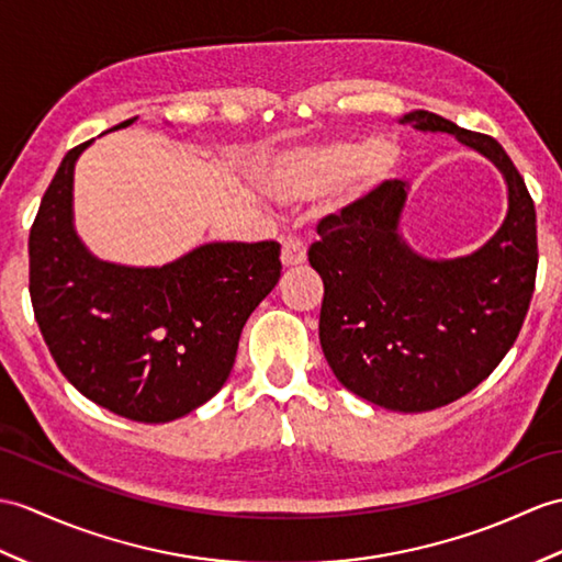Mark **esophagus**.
I'll list each match as a JSON object with an SVG mask.
<instances>
[{
    "label": "esophagus",
    "mask_w": 562,
    "mask_h": 562,
    "mask_svg": "<svg viewBox=\"0 0 562 562\" xmlns=\"http://www.w3.org/2000/svg\"><path fill=\"white\" fill-rule=\"evenodd\" d=\"M304 260H306V246L294 237H286L282 241V266L294 268V266H302Z\"/></svg>",
    "instance_id": "34e87169"
}]
</instances>
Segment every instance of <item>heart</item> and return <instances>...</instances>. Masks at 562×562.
<instances>
[{
	"label": "heart",
	"instance_id": "b5f03b06",
	"mask_svg": "<svg viewBox=\"0 0 562 562\" xmlns=\"http://www.w3.org/2000/svg\"><path fill=\"white\" fill-rule=\"evenodd\" d=\"M400 148L393 138L335 140L286 155L266 177V191L282 203L316 201L349 179L359 193L373 191L395 172Z\"/></svg>",
	"mask_w": 562,
	"mask_h": 562
}]
</instances>
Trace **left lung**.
Masks as SVG:
<instances>
[{
	"instance_id": "1",
	"label": "left lung",
	"mask_w": 562,
	"mask_h": 562,
	"mask_svg": "<svg viewBox=\"0 0 562 562\" xmlns=\"http://www.w3.org/2000/svg\"><path fill=\"white\" fill-rule=\"evenodd\" d=\"M402 124L452 134L488 158L507 184V215L479 251L430 260L402 239L407 181L318 222L308 263L323 278L318 337L337 381L393 412H430L460 400L515 345L537 282V211L495 138L414 110Z\"/></svg>"
}]
</instances>
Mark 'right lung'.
Returning a JSON list of instances; mask_svg holds the SVG:
<instances>
[{
  "label": "right lung",
  "instance_id": "1",
  "mask_svg": "<svg viewBox=\"0 0 562 562\" xmlns=\"http://www.w3.org/2000/svg\"><path fill=\"white\" fill-rule=\"evenodd\" d=\"M90 143L64 155L31 227L35 321L78 393L124 419L175 422L225 385L244 323L280 280V244L213 241L162 268L95 258L74 229V165Z\"/></svg>",
  "mask_w": 562,
  "mask_h": 562
}]
</instances>
